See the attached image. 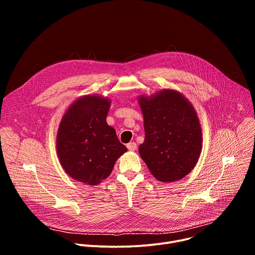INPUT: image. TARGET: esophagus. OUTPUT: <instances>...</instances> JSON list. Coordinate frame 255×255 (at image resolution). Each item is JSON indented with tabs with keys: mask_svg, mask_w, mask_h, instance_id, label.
I'll return each mask as SVG.
<instances>
[{
	"mask_svg": "<svg viewBox=\"0 0 255 255\" xmlns=\"http://www.w3.org/2000/svg\"><path fill=\"white\" fill-rule=\"evenodd\" d=\"M127 148L130 150V151H134L137 149V144L135 142H130L127 144Z\"/></svg>",
	"mask_w": 255,
	"mask_h": 255,
	"instance_id": "esophagus-1",
	"label": "esophagus"
}]
</instances>
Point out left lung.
Returning a JSON list of instances; mask_svg holds the SVG:
<instances>
[{
  "label": "left lung",
  "instance_id": "left-lung-1",
  "mask_svg": "<svg viewBox=\"0 0 255 255\" xmlns=\"http://www.w3.org/2000/svg\"><path fill=\"white\" fill-rule=\"evenodd\" d=\"M145 139L139 154L151 174L163 183L185 177L196 166L203 148L202 128L192 103L181 93L163 89L140 95Z\"/></svg>",
  "mask_w": 255,
  "mask_h": 255
}]
</instances>
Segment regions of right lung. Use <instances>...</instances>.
Masks as SVG:
<instances>
[{"label":"right lung","mask_w":255,"mask_h":255,"mask_svg":"<svg viewBox=\"0 0 255 255\" xmlns=\"http://www.w3.org/2000/svg\"><path fill=\"white\" fill-rule=\"evenodd\" d=\"M111 101L86 95L64 112L56 135V152L64 171L85 185L97 186L111 174L127 148L106 118Z\"/></svg>","instance_id":"right-lung-1"}]
</instances>
